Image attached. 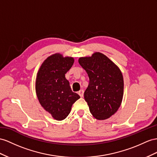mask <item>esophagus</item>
<instances>
[{
  "label": "esophagus",
  "instance_id": "obj_1",
  "mask_svg": "<svg viewBox=\"0 0 157 157\" xmlns=\"http://www.w3.org/2000/svg\"><path fill=\"white\" fill-rule=\"evenodd\" d=\"M83 94H84V91H83V90H79V91H78V94L79 95V96L81 98H82L83 96Z\"/></svg>",
  "mask_w": 157,
  "mask_h": 157
}]
</instances>
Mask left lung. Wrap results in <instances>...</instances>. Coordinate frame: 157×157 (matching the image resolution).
I'll list each match as a JSON object with an SVG mask.
<instances>
[{
	"label": "left lung",
	"mask_w": 157,
	"mask_h": 157,
	"mask_svg": "<svg viewBox=\"0 0 157 157\" xmlns=\"http://www.w3.org/2000/svg\"><path fill=\"white\" fill-rule=\"evenodd\" d=\"M79 63L86 70L90 83L84 98L90 113L98 120H105L114 115L121 104L124 82L119 67L100 52L81 57Z\"/></svg>",
	"instance_id": "obj_1"
}]
</instances>
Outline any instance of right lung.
Wrapping results in <instances>:
<instances>
[{"label":"right lung","instance_id":"1","mask_svg":"<svg viewBox=\"0 0 157 157\" xmlns=\"http://www.w3.org/2000/svg\"><path fill=\"white\" fill-rule=\"evenodd\" d=\"M74 62L72 57L52 54L40 66L36 78V93L40 105L57 121L66 119L72 105L80 98L71 91L65 77Z\"/></svg>","mask_w":157,"mask_h":157}]
</instances>
